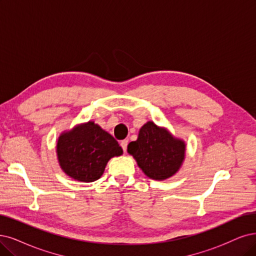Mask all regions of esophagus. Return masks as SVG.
<instances>
[{
  "mask_svg": "<svg viewBox=\"0 0 256 256\" xmlns=\"http://www.w3.org/2000/svg\"><path fill=\"white\" fill-rule=\"evenodd\" d=\"M128 144V139H124V140H121V141H120V146H121L122 150H124V152L126 150Z\"/></svg>",
  "mask_w": 256,
  "mask_h": 256,
  "instance_id": "1",
  "label": "esophagus"
}]
</instances>
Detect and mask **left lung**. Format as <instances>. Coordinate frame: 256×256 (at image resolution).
Returning a JSON list of instances; mask_svg holds the SVG:
<instances>
[{
	"instance_id": "left-lung-1",
	"label": "left lung",
	"mask_w": 256,
	"mask_h": 256,
	"mask_svg": "<svg viewBox=\"0 0 256 256\" xmlns=\"http://www.w3.org/2000/svg\"><path fill=\"white\" fill-rule=\"evenodd\" d=\"M184 150V141L150 121L140 128L138 139L128 146V152L134 156L139 168L155 180H164L178 171Z\"/></svg>"
}]
</instances>
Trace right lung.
<instances>
[{
    "label": "right lung",
    "mask_w": 256,
    "mask_h": 256,
    "mask_svg": "<svg viewBox=\"0 0 256 256\" xmlns=\"http://www.w3.org/2000/svg\"><path fill=\"white\" fill-rule=\"evenodd\" d=\"M122 152L118 141L94 122H88L61 135L56 144L63 171L83 182L99 179L108 160L120 156Z\"/></svg>",
    "instance_id": "right-lung-1"
}]
</instances>
